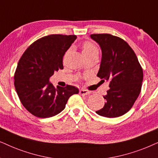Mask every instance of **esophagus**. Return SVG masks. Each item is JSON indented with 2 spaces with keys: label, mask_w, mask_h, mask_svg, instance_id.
<instances>
[{
  "label": "esophagus",
  "mask_w": 158,
  "mask_h": 158,
  "mask_svg": "<svg viewBox=\"0 0 158 158\" xmlns=\"http://www.w3.org/2000/svg\"><path fill=\"white\" fill-rule=\"evenodd\" d=\"M91 92L89 91H87V90L86 89H80L79 90V94H81V95H88V94H89Z\"/></svg>",
  "instance_id": "1"
}]
</instances>
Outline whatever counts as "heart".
<instances>
[{
	"label": "heart",
	"mask_w": 158,
	"mask_h": 158,
	"mask_svg": "<svg viewBox=\"0 0 158 158\" xmlns=\"http://www.w3.org/2000/svg\"><path fill=\"white\" fill-rule=\"evenodd\" d=\"M93 52H98V48L94 44L90 43V42H85L82 44L83 55L93 53Z\"/></svg>",
	"instance_id": "b5f03b06"
}]
</instances>
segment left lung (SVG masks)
I'll list each match as a JSON object with an SVG mask.
<instances>
[{
  "instance_id": "1",
  "label": "left lung",
  "mask_w": 158,
  "mask_h": 158,
  "mask_svg": "<svg viewBox=\"0 0 158 158\" xmlns=\"http://www.w3.org/2000/svg\"><path fill=\"white\" fill-rule=\"evenodd\" d=\"M90 37L100 45L102 58L98 77L109 81L101 116L116 118L127 113L141 92L143 71L135 52L127 42L110 34H94Z\"/></svg>"
}]
</instances>
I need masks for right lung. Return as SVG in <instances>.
<instances>
[{"label": "right lung", "mask_w": 158, "mask_h": 158, "mask_svg": "<svg viewBox=\"0 0 158 158\" xmlns=\"http://www.w3.org/2000/svg\"><path fill=\"white\" fill-rule=\"evenodd\" d=\"M76 35H50L31 44L19 60L14 86L19 98L29 113L45 118L64 110L69 98L79 93L71 85L55 88L50 78L64 69L63 57Z\"/></svg>", "instance_id": "add662e5"}]
</instances>
